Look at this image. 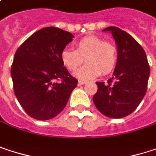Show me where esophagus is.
Returning a JSON list of instances; mask_svg holds the SVG:
<instances>
[{"label": "esophagus", "instance_id": "34e87169", "mask_svg": "<svg viewBox=\"0 0 156 156\" xmlns=\"http://www.w3.org/2000/svg\"><path fill=\"white\" fill-rule=\"evenodd\" d=\"M86 82L85 81H83V80H78V86H82V85H84Z\"/></svg>", "mask_w": 156, "mask_h": 156}]
</instances>
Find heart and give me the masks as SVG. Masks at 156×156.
Here are the masks:
<instances>
[{"mask_svg": "<svg viewBox=\"0 0 156 156\" xmlns=\"http://www.w3.org/2000/svg\"><path fill=\"white\" fill-rule=\"evenodd\" d=\"M75 50L64 48L60 52L62 64L69 70H75L84 61L87 64L74 73L80 79L89 80L111 73L116 65L117 50L114 44L97 36H87L74 45Z\"/></svg>", "mask_w": 156, "mask_h": 156, "instance_id": "b5f03b06", "label": "heart"}]
</instances>
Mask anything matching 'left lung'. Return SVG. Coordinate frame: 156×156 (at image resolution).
I'll use <instances>...</instances> for the list:
<instances>
[{"label": "left lung", "instance_id": "left-lung-1", "mask_svg": "<svg viewBox=\"0 0 156 156\" xmlns=\"http://www.w3.org/2000/svg\"><path fill=\"white\" fill-rule=\"evenodd\" d=\"M117 47V61L108 83L97 82L93 102L100 113L111 118H122L139 106L144 98L150 67L144 48L127 32L117 27H108Z\"/></svg>", "mask_w": 156, "mask_h": 156}]
</instances>
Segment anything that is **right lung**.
<instances>
[{"label":"right lung","mask_w":156,"mask_h":156,"mask_svg":"<svg viewBox=\"0 0 156 156\" xmlns=\"http://www.w3.org/2000/svg\"><path fill=\"white\" fill-rule=\"evenodd\" d=\"M74 36L55 27L43 28L17 49L11 69L16 98L32 118L48 120L66 107L78 85L64 67L60 52ZM59 79L61 82H55Z\"/></svg>","instance_id":"obj_1"}]
</instances>
